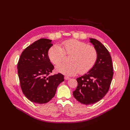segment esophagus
<instances>
[{
  "mask_svg": "<svg viewBox=\"0 0 130 130\" xmlns=\"http://www.w3.org/2000/svg\"><path fill=\"white\" fill-rule=\"evenodd\" d=\"M64 79L66 80H69V79H70V77H68V76H64Z\"/></svg>",
  "mask_w": 130,
  "mask_h": 130,
  "instance_id": "esophagus-1",
  "label": "esophagus"
}]
</instances>
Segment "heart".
I'll use <instances>...</instances> for the list:
<instances>
[{"label":"heart","mask_w":130,"mask_h":130,"mask_svg":"<svg viewBox=\"0 0 130 130\" xmlns=\"http://www.w3.org/2000/svg\"><path fill=\"white\" fill-rule=\"evenodd\" d=\"M61 46L55 45L48 52V56L53 63L58 64L63 61L66 55H70L69 63H61L56 67L57 72L68 75L78 72L83 74L88 72L95 64L98 57L95 47L76 40L63 41Z\"/></svg>","instance_id":"obj_1"}]
</instances>
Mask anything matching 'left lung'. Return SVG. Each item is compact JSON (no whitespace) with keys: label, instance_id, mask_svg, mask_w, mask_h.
Returning a JSON list of instances; mask_svg holds the SVG:
<instances>
[{"label":"left lung","instance_id":"8db88e82","mask_svg":"<svg viewBox=\"0 0 130 130\" xmlns=\"http://www.w3.org/2000/svg\"><path fill=\"white\" fill-rule=\"evenodd\" d=\"M89 40L97 51V60L88 73L76 78L78 85L73 92L74 98L85 105L93 104L103 99L108 91L113 76L112 58L108 50L99 41Z\"/></svg>","mask_w":130,"mask_h":130}]
</instances>
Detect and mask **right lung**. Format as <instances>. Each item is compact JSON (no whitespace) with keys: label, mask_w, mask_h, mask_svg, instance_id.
Returning <instances> with one entry per match:
<instances>
[{"label":"right lung","mask_w":130,"mask_h":130,"mask_svg":"<svg viewBox=\"0 0 130 130\" xmlns=\"http://www.w3.org/2000/svg\"><path fill=\"white\" fill-rule=\"evenodd\" d=\"M52 41L46 38L35 41L22 52L17 64L22 92L34 103H48L55 95L58 85L64 81L61 73L50 75L54 68L48 54Z\"/></svg>","instance_id":"1"}]
</instances>
